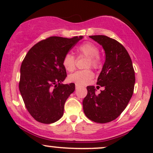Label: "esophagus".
I'll use <instances>...</instances> for the list:
<instances>
[{
    "mask_svg": "<svg viewBox=\"0 0 153 153\" xmlns=\"http://www.w3.org/2000/svg\"><path fill=\"white\" fill-rule=\"evenodd\" d=\"M79 87H80V86H79V85H77V84L75 85V88H76V89H78V88H79Z\"/></svg>",
    "mask_w": 153,
    "mask_h": 153,
    "instance_id": "obj_1",
    "label": "esophagus"
}]
</instances>
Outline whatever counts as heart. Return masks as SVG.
I'll return each instance as SVG.
<instances>
[{
    "label": "heart",
    "mask_w": 153,
    "mask_h": 153,
    "mask_svg": "<svg viewBox=\"0 0 153 153\" xmlns=\"http://www.w3.org/2000/svg\"><path fill=\"white\" fill-rule=\"evenodd\" d=\"M77 51L81 55L88 56V66L91 65L93 68H98L100 65V59L99 57V48L92 43H84L80 45L77 48ZM64 68L69 72L74 70L75 67V59L72 53H67L64 56L62 59ZM94 73L91 70H79L69 75L68 79L78 85H84L88 84L93 78Z\"/></svg>",
    "instance_id": "b5f03b06"
}]
</instances>
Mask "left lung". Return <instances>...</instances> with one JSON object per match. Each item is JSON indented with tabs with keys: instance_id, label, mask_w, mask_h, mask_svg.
<instances>
[{
	"instance_id": "left-lung-1",
	"label": "left lung",
	"mask_w": 153,
	"mask_h": 153,
	"mask_svg": "<svg viewBox=\"0 0 153 153\" xmlns=\"http://www.w3.org/2000/svg\"><path fill=\"white\" fill-rule=\"evenodd\" d=\"M89 37L105 50V62L97 83L105 89L97 95L94 85L87 86L83 111L92 121L108 123L116 119L128 105L134 93L135 73L131 59L123 45L105 36Z\"/></svg>"
}]
</instances>
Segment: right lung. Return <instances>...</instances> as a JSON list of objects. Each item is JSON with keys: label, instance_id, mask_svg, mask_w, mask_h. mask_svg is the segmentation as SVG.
I'll use <instances>...</instances> for the list:
<instances>
[{"label": "right lung", "instance_id": "right-lung-1", "mask_svg": "<svg viewBox=\"0 0 153 153\" xmlns=\"http://www.w3.org/2000/svg\"><path fill=\"white\" fill-rule=\"evenodd\" d=\"M83 38L52 36L34 45L20 68L19 91L27 110L42 123H54L62 117L65 103L75 91V83L63 84L67 77L64 56Z\"/></svg>", "mask_w": 153, "mask_h": 153}]
</instances>
